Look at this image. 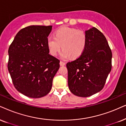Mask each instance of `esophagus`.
<instances>
[{
    "label": "esophagus",
    "instance_id": "1",
    "mask_svg": "<svg viewBox=\"0 0 126 126\" xmlns=\"http://www.w3.org/2000/svg\"><path fill=\"white\" fill-rule=\"evenodd\" d=\"M65 64H66V63H65V62H63V61H60V66H64Z\"/></svg>",
    "mask_w": 126,
    "mask_h": 126
}]
</instances>
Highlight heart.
<instances>
[{"instance_id": "1", "label": "heart", "mask_w": 126, "mask_h": 126, "mask_svg": "<svg viewBox=\"0 0 126 126\" xmlns=\"http://www.w3.org/2000/svg\"><path fill=\"white\" fill-rule=\"evenodd\" d=\"M87 42V35L83 30L64 26L55 32V37L49 36L47 45L49 52L56 56L62 48V58H79L85 50Z\"/></svg>"}]
</instances>
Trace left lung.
<instances>
[{
    "instance_id": "left-lung-1",
    "label": "left lung",
    "mask_w": 126,
    "mask_h": 126,
    "mask_svg": "<svg viewBox=\"0 0 126 126\" xmlns=\"http://www.w3.org/2000/svg\"><path fill=\"white\" fill-rule=\"evenodd\" d=\"M85 32L87 42L83 53L66 64L69 90L80 97L102 90L112 68V51L104 35L95 27Z\"/></svg>"
}]
</instances>
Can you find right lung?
Returning a JSON list of instances; mask_svg holds the SVG:
<instances>
[{
  "label": "right lung",
  "instance_id": "obj_1",
  "mask_svg": "<svg viewBox=\"0 0 126 126\" xmlns=\"http://www.w3.org/2000/svg\"><path fill=\"white\" fill-rule=\"evenodd\" d=\"M51 25H30L16 34L8 50L7 67L16 89L25 96L41 98L50 92L60 60L49 54Z\"/></svg>",
  "mask_w": 126,
  "mask_h": 126
}]
</instances>
